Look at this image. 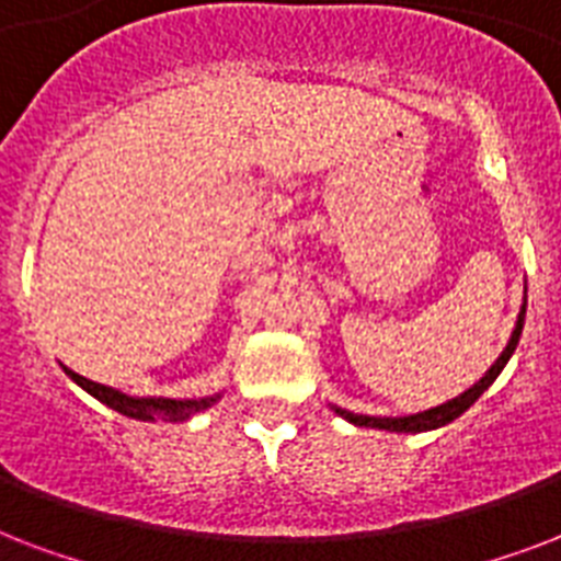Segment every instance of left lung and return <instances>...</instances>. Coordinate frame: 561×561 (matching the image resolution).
Returning <instances> with one entry per match:
<instances>
[{"label": "left lung", "instance_id": "obj_1", "mask_svg": "<svg viewBox=\"0 0 561 561\" xmlns=\"http://www.w3.org/2000/svg\"><path fill=\"white\" fill-rule=\"evenodd\" d=\"M524 314H527V302L522 306V314H518L515 332H513V337H510V343H506V350L501 352V358L492 364V369H489V373L483 375L478 383H474V387H469V390L462 392V396H457V399L445 401V404H439V408L425 410V413H413V416H399V419L360 416V413H350V410H341V408H334V410H337L343 419H350L352 425L378 427V431H396V434H419V431H434V427L448 425V422H454L457 416H462V413H466V410H469L471 404H474V401H478L480 396L489 390V387H492V381H495L497 375H501V369L506 367V360L513 358L515 346H518V337H522Z\"/></svg>", "mask_w": 561, "mask_h": 561}]
</instances>
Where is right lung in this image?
I'll list each match as a JSON object with an SVG mask.
<instances>
[{
  "instance_id": "add662e5",
  "label": "right lung",
  "mask_w": 561,
  "mask_h": 561,
  "mask_svg": "<svg viewBox=\"0 0 561 561\" xmlns=\"http://www.w3.org/2000/svg\"><path fill=\"white\" fill-rule=\"evenodd\" d=\"M66 375H69V378H72L78 387H83V390L90 392V396H95L101 404H107V408L118 410L122 416L142 419V422H153V419H162V422H186L192 413L211 408V404L218 401V396H211V399H186V401L134 399V396H125V392L113 390V387H104V383L90 381V378H83V375L72 373V369H66Z\"/></svg>"
}]
</instances>
